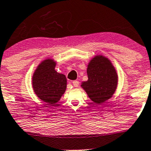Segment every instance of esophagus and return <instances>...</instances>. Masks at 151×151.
<instances>
[{"instance_id": "obj_1", "label": "esophagus", "mask_w": 151, "mask_h": 151, "mask_svg": "<svg viewBox=\"0 0 151 151\" xmlns=\"http://www.w3.org/2000/svg\"><path fill=\"white\" fill-rule=\"evenodd\" d=\"M72 84H73V85L74 86H79V81H77V80H74L72 81Z\"/></svg>"}]
</instances>
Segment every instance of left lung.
<instances>
[{
	"label": "left lung",
	"instance_id": "obj_1",
	"mask_svg": "<svg viewBox=\"0 0 151 151\" xmlns=\"http://www.w3.org/2000/svg\"><path fill=\"white\" fill-rule=\"evenodd\" d=\"M86 72L88 80L82 81L81 87L90 99L99 105L110 99L117 89L119 81L111 61L102 55H95L88 63Z\"/></svg>",
	"mask_w": 151,
	"mask_h": 151
}]
</instances>
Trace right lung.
<instances>
[{
	"label": "right lung",
	"mask_w": 151,
	"mask_h": 151,
	"mask_svg": "<svg viewBox=\"0 0 151 151\" xmlns=\"http://www.w3.org/2000/svg\"><path fill=\"white\" fill-rule=\"evenodd\" d=\"M57 62L52 58L42 60L32 77V89L36 96L47 105L60 101L67 89V78L55 70Z\"/></svg>",
	"instance_id": "1"
}]
</instances>
